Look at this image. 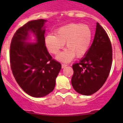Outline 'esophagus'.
Segmentation results:
<instances>
[{"label":"esophagus","mask_w":123,"mask_h":123,"mask_svg":"<svg viewBox=\"0 0 123 123\" xmlns=\"http://www.w3.org/2000/svg\"><path fill=\"white\" fill-rule=\"evenodd\" d=\"M66 67H67V65H66V64H62V68H65Z\"/></svg>","instance_id":"esophagus-1"}]
</instances>
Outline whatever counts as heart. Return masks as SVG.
<instances>
[{
  "label": "heart",
  "mask_w": 123,
  "mask_h": 123,
  "mask_svg": "<svg viewBox=\"0 0 123 123\" xmlns=\"http://www.w3.org/2000/svg\"><path fill=\"white\" fill-rule=\"evenodd\" d=\"M92 40V31L89 26L80 23H70L58 28L55 36L45 37V45L51 54L58 55L66 43L63 52L59 54L57 59L63 62H69L75 56L80 58L87 54Z\"/></svg>",
  "instance_id": "b5f03b06"
}]
</instances>
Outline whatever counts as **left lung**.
<instances>
[{"mask_svg": "<svg viewBox=\"0 0 123 123\" xmlns=\"http://www.w3.org/2000/svg\"><path fill=\"white\" fill-rule=\"evenodd\" d=\"M112 65V47L105 29L97 23L94 41L85 56L73 65L71 84L79 94L90 95L102 87Z\"/></svg>", "mask_w": 123, "mask_h": 123, "instance_id": "left-lung-1", "label": "left lung"}]
</instances>
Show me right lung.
<instances>
[{
  "mask_svg": "<svg viewBox=\"0 0 123 123\" xmlns=\"http://www.w3.org/2000/svg\"><path fill=\"white\" fill-rule=\"evenodd\" d=\"M46 20H32L19 28L13 37L10 49V62L15 80L20 87L33 97H42L50 93L62 65L47 51L45 43ZM30 32L36 43H29Z\"/></svg>",
  "mask_w": 123,
  "mask_h": 123,
  "instance_id": "right-lung-1",
  "label": "right lung"
}]
</instances>
